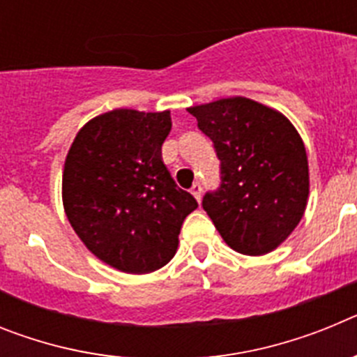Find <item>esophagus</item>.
<instances>
[{
  "mask_svg": "<svg viewBox=\"0 0 357 357\" xmlns=\"http://www.w3.org/2000/svg\"><path fill=\"white\" fill-rule=\"evenodd\" d=\"M191 195H193V197L197 198L198 202H200V198H202V184H200V182H195L193 188H191Z\"/></svg>",
  "mask_w": 357,
  "mask_h": 357,
  "instance_id": "34e87169",
  "label": "esophagus"
}]
</instances>
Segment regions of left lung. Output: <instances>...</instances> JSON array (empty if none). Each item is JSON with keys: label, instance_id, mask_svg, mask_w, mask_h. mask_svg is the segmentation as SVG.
Returning a JSON list of instances; mask_svg holds the SVG:
<instances>
[{"label": "left lung", "instance_id": "1", "mask_svg": "<svg viewBox=\"0 0 357 357\" xmlns=\"http://www.w3.org/2000/svg\"><path fill=\"white\" fill-rule=\"evenodd\" d=\"M189 114L213 141L220 185L202 207L230 248L263 255L277 248L304 216L307 155L284 116L248 98L191 107Z\"/></svg>", "mask_w": 357, "mask_h": 357}]
</instances>
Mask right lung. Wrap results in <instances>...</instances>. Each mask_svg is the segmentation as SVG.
I'll return each instance as SVG.
<instances>
[{"label":"right lung","instance_id":"right-lung-1","mask_svg":"<svg viewBox=\"0 0 357 357\" xmlns=\"http://www.w3.org/2000/svg\"><path fill=\"white\" fill-rule=\"evenodd\" d=\"M169 130V110H110L84 125L66 157L69 223L98 259L121 272L168 264L185 216L198 207L160 157Z\"/></svg>","mask_w":357,"mask_h":357}]
</instances>
